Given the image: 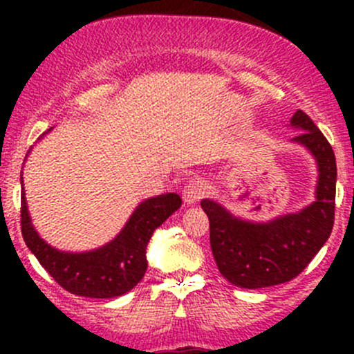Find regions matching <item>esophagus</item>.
<instances>
[{
	"label": "esophagus",
	"instance_id": "1",
	"mask_svg": "<svg viewBox=\"0 0 354 354\" xmlns=\"http://www.w3.org/2000/svg\"><path fill=\"white\" fill-rule=\"evenodd\" d=\"M203 194H205V188H203L202 181L198 180H194L190 181V183L185 187L183 190V200L187 205H194V203H198L200 198L203 197Z\"/></svg>",
	"mask_w": 354,
	"mask_h": 354
}]
</instances>
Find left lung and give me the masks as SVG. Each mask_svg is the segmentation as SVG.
Returning a JSON list of instances; mask_svg holds the SVG:
<instances>
[{
    "label": "left lung",
    "mask_w": 354,
    "mask_h": 354,
    "mask_svg": "<svg viewBox=\"0 0 354 354\" xmlns=\"http://www.w3.org/2000/svg\"><path fill=\"white\" fill-rule=\"evenodd\" d=\"M289 127L291 138L310 152L317 164L315 200L298 212L267 223L246 221L214 200L200 202L209 217L210 248L224 279L245 289L276 286L295 279L329 240L335 209V156L308 114L296 111Z\"/></svg>",
    "instance_id": "8db88e82"
}]
</instances>
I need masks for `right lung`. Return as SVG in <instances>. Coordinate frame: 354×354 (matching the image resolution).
Masks as SVG:
<instances>
[{"instance_id": "1", "label": "right lung", "mask_w": 354, "mask_h": 354, "mask_svg": "<svg viewBox=\"0 0 354 354\" xmlns=\"http://www.w3.org/2000/svg\"><path fill=\"white\" fill-rule=\"evenodd\" d=\"M20 183L25 245L59 286L85 298H116L137 286L147 270L145 253L152 233L181 207L178 194L151 197L138 203L109 243L88 252H63L39 236L27 209L22 176Z\"/></svg>"}]
</instances>
